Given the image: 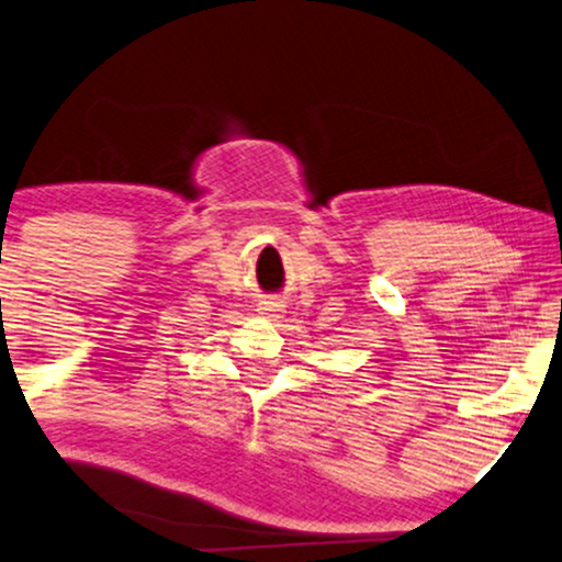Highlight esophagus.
<instances>
[{
  "label": "esophagus",
  "instance_id": "34e87169",
  "mask_svg": "<svg viewBox=\"0 0 562 562\" xmlns=\"http://www.w3.org/2000/svg\"><path fill=\"white\" fill-rule=\"evenodd\" d=\"M261 314H265L267 318H280L282 314H285V311H282V305L280 303H274V301H267L265 305H261Z\"/></svg>",
  "mask_w": 562,
  "mask_h": 562
}]
</instances>
